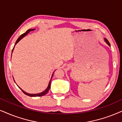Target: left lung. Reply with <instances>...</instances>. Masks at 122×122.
Here are the masks:
<instances>
[{
	"instance_id": "8db88e82",
	"label": "left lung",
	"mask_w": 122,
	"mask_h": 122,
	"mask_svg": "<svg viewBox=\"0 0 122 122\" xmlns=\"http://www.w3.org/2000/svg\"><path fill=\"white\" fill-rule=\"evenodd\" d=\"M104 41H105V42H106V44H107V45H108L109 46H110V43L109 42V41H107V40L106 39V38H104Z\"/></svg>"
}]
</instances>
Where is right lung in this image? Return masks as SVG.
Segmentation results:
<instances>
[{
	"mask_svg": "<svg viewBox=\"0 0 122 122\" xmlns=\"http://www.w3.org/2000/svg\"><path fill=\"white\" fill-rule=\"evenodd\" d=\"M35 30V29H29V30H28L26 32V33H25L23 34H22L21 35H20L19 38H18L17 40V41H16V43H15V46H14V47H13V50H12V52H13V51L14 48H15V46L16 45L17 43L18 42V41H21V40L22 39V38H24V36H25L26 35H27V34H28V33H29V32L31 31H34V30ZM53 74H54V72H53V74H52V76H51V79H50V82H49L48 86L47 88L45 89V90L44 91H43L42 92H41V93H35V94H31V93H27V92H25L22 89H21V88H20V87H19V86H17L18 87V88H20V89H21V90L23 92V93H24V94H25V95H27V96H30V97H39V96H44V95H46V93H47L48 92V91L50 90V88H51V81L52 78V77H53ZM14 81H15V79H14ZM15 83H16V82H15Z\"/></svg>",
	"mask_w": 122,
	"mask_h": 122,
	"instance_id": "1",
	"label": "right lung"
}]
</instances>
